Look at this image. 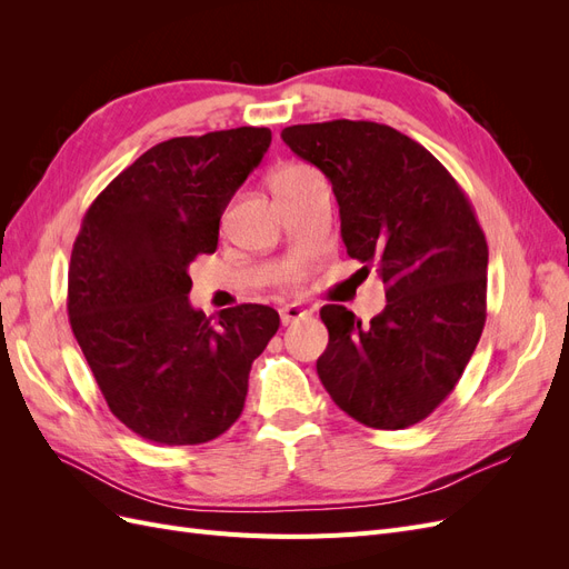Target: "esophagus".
I'll return each instance as SVG.
<instances>
[{"mask_svg": "<svg viewBox=\"0 0 569 569\" xmlns=\"http://www.w3.org/2000/svg\"><path fill=\"white\" fill-rule=\"evenodd\" d=\"M306 316H308L306 308L295 306V303L280 308V320H282V325H291V322H297V320H301V318H306Z\"/></svg>", "mask_w": 569, "mask_h": 569, "instance_id": "1", "label": "esophagus"}]
</instances>
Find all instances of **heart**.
<instances>
[{
    "instance_id": "1",
    "label": "heart",
    "mask_w": 569,
    "mask_h": 569,
    "mask_svg": "<svg viewBox=\"0 0 569 569\" xmlns=\"http://www.w3.org/2000/svg\"><path fill=\"white\" fill-rule=\"evenodd\" d=\"M313 176H318V173H316V170H313L311 166L289 161V163H282V166H278V168L272 170L270 184H272L274 192H280V189L295 187V184H299V182H303V180H308V178H313ZM280 282L287 284V287L297 284V282H299V270H287V272L282 274Z\"/></svg>"
}]
</instances>
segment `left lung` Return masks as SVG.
<instances>
[{
  "instance_id": "obj_1",
  "label": "left lung",
  "mask_w": 569,
  "mask_h": 569,
  "mask_svg": "<svg viewBox=\"0 0 569 569\" xmlns=\"http://www.w3.org/2000/svg\"><path fill=\"white\" fill-rule=\"evenodd\" d=\"M282 140L318 166L339 203L347 253L385 282L368 327L327 303L318 377L375 429L425 420L458 385L487 322L489 247L470 199L432 153L372 120L291 126Z\"/></svg>"
}]
</instances>
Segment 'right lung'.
<instances>
[{"mask_svg": "<svg viewBox=\"0 0 569 569\" xmlns=\"http://www.w3.org/2000/svg\"><path fill=\"white\" fill-rule=\"evenodd\" d=\"M268 128L173 137L118 173L82 218L68 320L113 416L163 446L211 441L242 416L249 370L278 332L270 306H189V263L270 147Z\"/></svg>", "mask_w": 569, "mask_h": 569, "instance_id": "add662e5", "label": "right lung"}]
</instances>
